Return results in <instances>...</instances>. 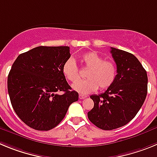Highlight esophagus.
Listing matches in <instances>:
<instances>
[{
  "instance_id": "esophagus-1",
  "label": "esophagus",
  "mask_w": 157,
  "mask_h": 157,
  "mask_svg": "<svg viewBox=\"0 0 157 157\" xmlns=\"http://www.w3.org/2000/svg\"><path fill=\"white\" fill-rule=\"evenodd\" d=\"M78 98H79V99L82 100V99H85V98H86V95H82V94H79V96H78Z\"/></svg>"
}]
</instances>
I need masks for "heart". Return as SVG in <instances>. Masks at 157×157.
<instances>
[{
	"instance_id": "1",
	"label": "heart",
	"mask_w": 157,
	"mask_h": 157,
	"mask_svg": "<svg viewBox=\"0 0 157 157\" xmlns=\"http://www.w3.org/2000/svg\"><path fill=\"white\" fill-rule=\"evenodd\" d=\"M81 62L88 71L85 76L86 79L79 80L72 85V89L79 94L86 95L98 90H104L114 83L117 75L116 63L96 52H88L81 56ZM63 74L67 79L75 82L79 78V70L73 58H69L63 65Z\"/></svg>"
}]
</instances>
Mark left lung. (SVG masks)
<instances>
[{"instance_id":"8db88e82","label":"left lung","mask_w":157,"mask_h":157,"mask_svg":"<svg viewBox=\"0 0 157 157\" xmlns=\"http://www.w3.org/2000/svg\"><path fill=\"white\" fill-rule=\"evenodd\" d=\"M117 66L114 83L103 94L91 95L94 106L88 112L90 121L98 128L111 130L126 125L141 108L147 95L148 77L133 54L111 48Z\"/></svg>"}]
</instances>
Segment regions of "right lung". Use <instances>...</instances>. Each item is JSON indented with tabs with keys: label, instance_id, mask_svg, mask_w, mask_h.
<instances>
[{
	"label": "right lung",
	"instance_id": "obj_1",
	"mask_svg": "<svg viewBox=\"0 0 157 157\" xmlns=\"http://www.w3.org/2000/svg\"><path fill=\"white\" fill-rule=\"evenodd\" d=\"M68 46H38L19 55L8 76V91L16 115L37 130H49L62 121L78 94L71 90L63 65ZM63 91L59 95L56 92Z\"/></svg>",
	"mask_w": 157,
	"mask_h": 157
}]
</instances>
